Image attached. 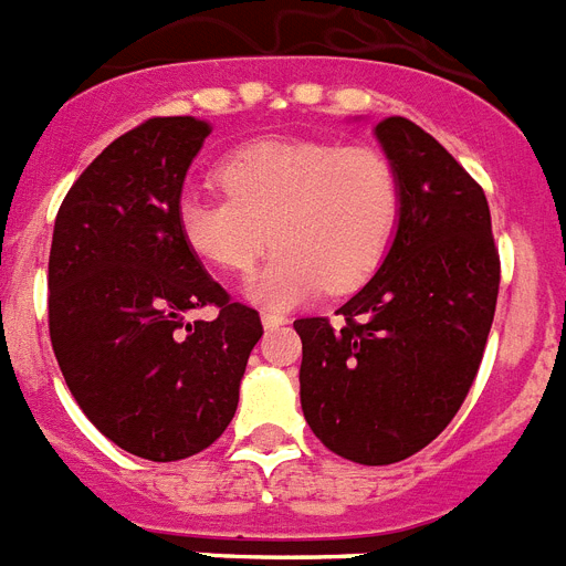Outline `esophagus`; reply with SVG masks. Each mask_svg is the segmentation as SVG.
<instances>
[{
    "instance_id": "obj_1",
    "label": "esophagus",
    "mask_w": 566,
    "mask_h": 566,
    "mask_svg": "<svg viewBox=\"0 0 566 566\" xmlns=\"http://www.w3.org/2000/svg\"><path fill=\"white\" fill-rule=\"evenodd\" d=\"M284 323H287V319H284L282 314H264V316H261V325H264V328H268V331L282 328Z\"/></svg>"
}]
</instances>
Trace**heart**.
Segmentation results:
<instances>
[{"instance_id": "heart-1", "label": "heart", "mask_w": 566, "mask_h": 566, "mask_svg": "<svg viewBox=\"0 0 566 566\" xmlns=\"http://www.w3.org/2000/svg\"><path fill=\"white\" fill-rule=\"evenodd\" d=\"M227 195L186 191L177 229L186 247L223 273H247L273 238L279 247L247 284L273 311L323 287H360L387 255L401 214V179L389 156L339 142H247L218 165Z\"/></svg>"}]
</instances>
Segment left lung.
<instances>
[{
  "mask_svg": "<svg viewBox=\"0 0 566 566\" xmlns=\"http://www.w3.org/2000/svg\"><path fill=\"white\" fill-rule=\"evenodd\" d=\"M401 179L387 259L337 314L296 319L298 395L316 439L360 465H392L457 416L485 352L500 255L485 191L410 118L375 127Z\"/></svg>",
  "mask_w": 566,
  "mask_h": 566,
  "instance_id": "obj_1",
  "label": "left lung"
}]
</instances>
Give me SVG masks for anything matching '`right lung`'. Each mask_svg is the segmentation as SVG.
<instances>
[{
	"instance_id": "right-lung-1",
	"label": "right lung",
	"mask_w": 566,
	"mask_h": 566,
	"mask_svg": "<svg viewBox=\"0 0 566 566\" xmlns=\"http://www.w3.org/2000/svg\"><path fill=\"white\" fill-rule=\"evenodd\" d=\"M209 124L148 118L90 163L60 203L49 334L69 392L109 442L150 462L209 448L238 410L259 311L229 302L177 229ZM219 316L187 323L197 306Z\"/></svg>"
}]
</instances>
